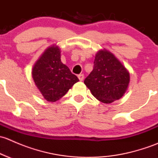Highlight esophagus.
I'll return each mask as SVG.
<instances>
[{"instance_id": "obj_1", "label": "esophagus", "mask_w": 158, "mask_h": 158, "mask_svg": "<svg viewBox=\"0 0 158 158\" xmlns=\"http://www.w3.org/2000/svg\"><path fill=\"white\" fill-rule=\"evenodd\" d=\"M78 78H79V79L80 81H82L84 79V75L83 74H80L78 76Z\"/></svg>"}]
</instances>
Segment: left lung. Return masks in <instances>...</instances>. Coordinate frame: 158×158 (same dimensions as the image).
Wrapping results in <instances>:
<instances>
[{
  "mask_svg": "<svg viewBox=\"0 0 158 158\" xmlns=\"http://www.w3.org/2000/svg\"><path fill=\"white\" fill-rule=\"evenodd\" d=\"M129 82L128 70L114 54L106 49L97 52L93 69L84 80L92 95L106 104L122 98Z\"/></svg>",
  "mask_w": 158,
  "mask_h": 158,
  "instance_id": "1",
  "label": "left lung"
}]
</instances>
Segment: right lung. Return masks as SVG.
I'll return each instance as SVG.
<instances>
[{"label": "right lung", "mask_w": 158, "mask_h": 158, "mask_svg": "<svg viewBox=\"0 0 158 158\" xmlns=\"http://www.w3.org/2000/svg\"><path fill=\"white\" fill-rule=\"evenodd\" d=\"M32 76L44 98L51 102L61 98L79 81L68 66L62 63L60 49L55 45L46 49L36 62Z\"/></svg>", "instance_id": "1"}]
</instances>
